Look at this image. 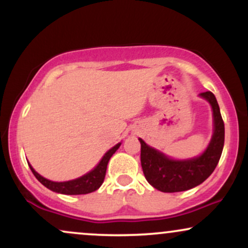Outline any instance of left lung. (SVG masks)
<instances>
[{"label": "left lung", "mask_w": 248, "mask_h": 248, "mask_svg": "<svg viewBox=\"0 0 248 248\" xmlns=\"http://www.w3.org/2000/svg\"><path fill=\"white\" fill-rule=\"evenodd\" d=\"M199 95L210 102L213 112V135L201 156L189 160H172L139 139L144 177L150 186L162 192L186 191L202 184L216 169L223 153L225 127L217 99L210 91Z\"/></svg>", "instance_id": "1"}]
</instances>
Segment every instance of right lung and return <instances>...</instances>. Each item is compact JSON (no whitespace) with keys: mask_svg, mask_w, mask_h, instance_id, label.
Segmentation results:
<instances>
[{"mask_svg":"<svg viewBox=\"0 0 248 248\" xmlns=\"http://www.w3.org/2000/svg\"><path fill=\"white\" fill-rule=\"evenodd\" d=\"M121 146V143H118L116 146L110 148L108 152L105 154L104 157L101 158V161L99 162V164L94 169L91 170L90 172H87L86 175L81 176V177L72 179V181L67 182H52L49 179L44 178L43 176L39 175L38 172L35 171L32 167L30 166L31 171H32L35 177L38 179L39 182L44 186H46L47 189H50L51 191H55L58 193H62V195H86V193L93 192L95 190H98L101 186V184L104 183L105 176H106V170H107V164L109 158L112 157L113 154L119 149V147Z\"/></svg>","mask_w":248,"mask_h":248,"instance_id":"1","label":"right lung"}]
</instances>
